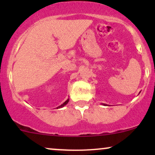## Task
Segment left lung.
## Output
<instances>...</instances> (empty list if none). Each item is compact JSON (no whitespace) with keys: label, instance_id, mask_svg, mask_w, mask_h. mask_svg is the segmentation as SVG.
<instances>
[{"label":"left lung","instance_id":"8db88e82","mask_svg":"<svg viewBox=\"0 0 155 155\" xmlns=\"http://www.w3.org/2000/svg\"><path fill=\"white\" fill-rule=\"evenodd\" d=\"M103 105H104V106H107V104H103Z\"/></svg>","mask_w":155,"mask_h":155}]
</instances>
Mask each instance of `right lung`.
Here are the masks:
<instances>
[{
  "mask_svg": "<svg viewBox=\"0 0 155 155\" xmlns=\"http://www.w3.org/2000/svg\"><path fill=\"white\" fill-rule=\"evenodd\" d=\"M68 101H69V98H68V100H67V101H65V102H64L63 104H61V105H60V106H58V107H57V108H63V107H64V106H65V105H66V104H68Z\"/></svg>",
  "mask_w": 155,
  "mask_h": 155,
  "instance_id": "1",
  "label": "right lung"
}]
</instances>
